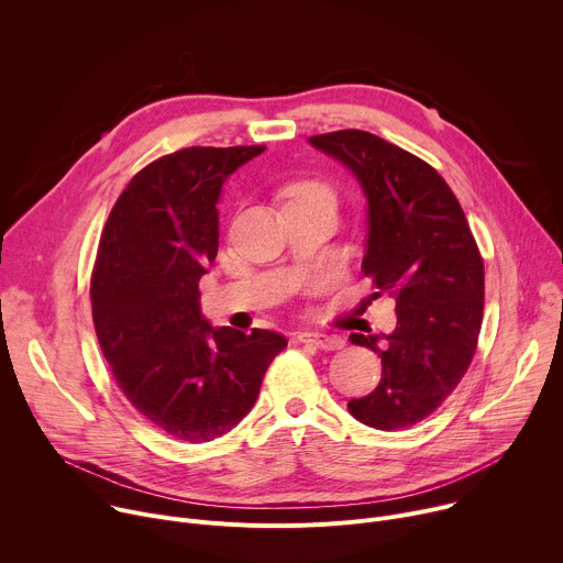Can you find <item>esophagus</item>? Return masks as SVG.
Returning <instances> with one entry per match:
<instances>
[{"instance_id":"obj_1","label":"esophagus","mask_w":563,"mask_h":563,"mask_svg":"<svg viewBox=\"0 0 563 563\" xmlns=\"http://www.w3.org/2000/svg\"><path fill=\"white\" fill-rule=\"evenodd\" d=\"M299 342L303 344H313L318 349H324V351H335V349H342L344 346V340L340 335H327V333H310V331H303L297 335Z\"/></svg>"}]
</instances>
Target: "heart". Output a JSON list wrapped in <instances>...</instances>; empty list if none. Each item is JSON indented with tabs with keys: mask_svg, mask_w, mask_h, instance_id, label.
Listing matches in <instances>:
<instances>
[{
	"mask_svg": "<svg viewBox=\"0 0 563 563\" xmlns=\"http://www.w3.org/2000/svg\"><path fill=\"white\" fill-rule=\"evenodd\" d=\"M306 199H322V201H335L331 187L318 180H301L292 185L290 190V201H306Z\"/></svg>",
	"mask_w": 563,
	"mask_h": 563,
	"instance_id": "b5f03b06",
	"label": "heart"
}]
</instances>
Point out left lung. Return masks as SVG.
I'll return each instance as SVG.
<instances>
[{"instance_id": "1", "label": "left lung", "mask_w": 563, "mask_h": 563, "mask_svg": "<svg viewBox=\"0 0 563 563\" xmlns=\"http://www.w3.org/2000/svg\"><path fill=\"white\" fill-rule=\"evenodd\" d=\"M308 143L357 178L368 206L362 271L396 297L394 333H351L378 353L383 378L349 411L385 431L411 427L443 405L474 357L485 295L478 245L450 185L418 156L360 130Z\"/></svg>"}]
</instances>
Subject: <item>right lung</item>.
Masks as SVG:
<instances>
[{"mask_svg": "<svg viewBox=\"0 0 563 563\" xmlns=\"http://www.w3.org/2000/svg\"><path fill=\"white\" fill-rule=\"evenodd\" d=\"M187 147L143 167L118 197L91 275L93 327L141 416L183 443H208L253 409L286 338L212 327L199 279L219 250L225 178L264 152Z\"/></svg>", "mask_w": 563, "mask_h": 563, "instance_id": "right-lung-1", "label": "right lung"}]
</instances>
